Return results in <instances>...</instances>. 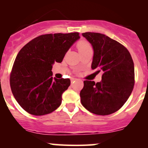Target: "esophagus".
Segmentation results:
<instances>
[{
  "instance_id": "34e87169",
  "label": "esophagus",
  "mask_w": 148,
  "mask_h": 148,
  "mask_svg": "<svg viewBox=\"0 0 148 148\" xmlns=\"http://www.w3.org/2000/svg\"><path fill=\"white\" fill-rule=\"evenodd\" d=\"M76 78H72V79H71V82H73V81H76Z\"/></svg>"
}]
</instances>
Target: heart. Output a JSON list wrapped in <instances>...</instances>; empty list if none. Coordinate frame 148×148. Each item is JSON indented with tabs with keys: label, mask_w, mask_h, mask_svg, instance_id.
Segmentation results:
<instances>
[{
	"label": "heart",
	"mask_w": 148,
	"mask_h": 148,
	"mask_svg": "<svg viewBox=\"0 0 148 148\" xmlns=\"http://www.w3.org/2000/svg\"><path fill=\"white\" fill-rule=\"evenodd\" d=\"M76 47H77L79 53L88 50V49H92L90 44L85 40H81L79 42H78Z\"/></svg>",
	"instance_id": "obj_1"
}]
</instances>
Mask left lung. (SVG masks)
I'll use <instances>...</instances> for the list:
<instances>
[{
  "label": "left lung",
  "mask_w": 148,
  "mask_h": 148,
  "mask_svg": "<svg viewBox=\"0 0 148 148\" xmlns=\"http://www.w3.org/2000/svg\"><path fill=\"white\" fill-rule=\"evenodd\" d=\"M82 35L94 50L92 69L103 74L101 82L84 81L80 92L81 103L94 114L110 115L125 104L133 90V60L126 47L106 35L90 32Z\"/></svg>",
  "instance_id": "1"
}]
</instances>
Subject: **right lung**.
I'll return each instance as SVG.
<instances>
[{
  "label": "right lung",
  "mask_w": 148,
  "mask_h": 148,
  "mask_svg": "<svg viewBox=\"0 0 148 148\" xmlns=\"http://www.w3.org/2000/svg\"><path fill=\"white\" fill-rule=\"evenodd\" d=\"M80 38L79 33L46 34L26 44L16 56L10 76L12 92L18 104L30 114L52 113L62 102L69 79L53 78L52 64L61 62Z\"/></svg>",
  "instance_id": "1"
}]
</instances>
